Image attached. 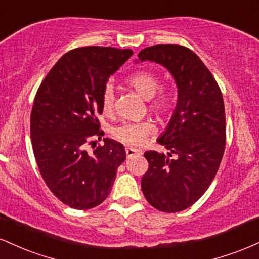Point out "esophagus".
I'll return each mask as SVG.
<instances>
[{"label":"esophagus","instance_id":"esophagus-1","mask_svg":"<svg viewBox=\"0 0 259 259\" xmlns=\"http://www.w3.org/2000/svg\"><path fill=\"white\" fill-rule=\"evenodd\" d=\"M125 152H126L127 158H132L134 156H139V154L142 153L141 150H138V148H133V147H126Z\"/></svg>","mask_w":259,"mask_h":259}]
</instances>
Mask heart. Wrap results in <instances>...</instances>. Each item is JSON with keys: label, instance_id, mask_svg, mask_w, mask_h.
I'll list each match as a JSON object with an SVG mask.
<instances>
[{"label": "heart", "instance_id": "b5f03b06", "mask_svg": "<svg viewBox=\"0 0 259 259\" xmlns=\"http://www.w3.org/2000/svg\"><path fill=\"white\" fill-rule=\"evenodd\" d=\"M136 92L144 99L150 100L151 111L164 114L171 107V95L168 90H159L160 80L157 74L148 70H138L126 79ZM102 108L105 113H111L114 108L115 95L111 85H107L102 91ZM153 125L150 121H121L112 129V135L127 146H139L152 133Z\"/></svg>", "mask_w": 259, "mask_h": 259}]
</instances>
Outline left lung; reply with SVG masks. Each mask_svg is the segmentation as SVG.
<instances>
[{
  "instance_id": "1",
  "label": "left lung",
  "mask_w": 259,
  "mask_h": 259,
  "mask_svg": "<svg viewBox=\"0 0 259 259\" xmlns=\"http://www.w3.org/2000/svg\"><path fill=\"white\" fill-rule=\"evenodd\" d=\"M138 57L167 68L178 86L175 111L157 140L169 152H145L148 170L141 189L156 209L180 212L201 198L221 165L227 139L222 91L200 57L185 46L156 45Z\"/></svg>"
}]
</instances>
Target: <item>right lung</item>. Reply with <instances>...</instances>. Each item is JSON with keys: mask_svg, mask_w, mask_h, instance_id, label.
I'll return each mask as SVG.
<instances>
[{"mask_svg": "<svg viewBox=\"0 0 259 259\" xmlns=\"http://www.w3.org/2000/svg\"><path fill=\"white\" fill-rule=\"evenodd\" d=\"M133 56L129 49L88 46L67 52L41 82L30 117L32 151L52 194L75 209L108 197L117 169L126 158L120 142L103 138L94 152L85 145L103 136L102 91L108 78ZM96 146V145H95Z\"/></svg>", "mask_w": 259, "mask_h": 259, "instance_id": "right-lung-1", "label": "right lung"}]
</instances>
